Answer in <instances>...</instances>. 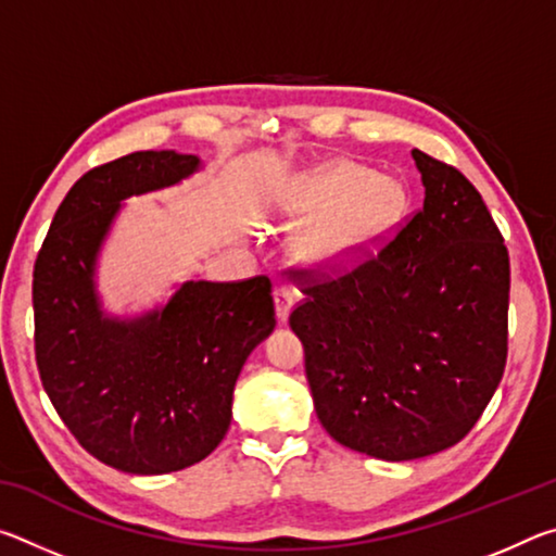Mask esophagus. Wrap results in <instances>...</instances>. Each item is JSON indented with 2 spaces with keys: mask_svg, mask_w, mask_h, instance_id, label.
<instances>
[{
  "mask_svg": "<svg viewBox=\"0 0 556 556\" xmlns=\"http://www.w3.org/2000/svg\"><path fill=\"white\" fill-rule=\"evenodd\" d=\"M291 304H294V291L289 287H277L275 289V306H277V318L285 321L291 312Z\"/></svg>",
  "mask_w": 556,
  "mask_h": 556,
  "instance_id": "esophagus-1",
  "label": "esophagus"
}]
</instances>
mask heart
<instances>
[{"mask_svg":"<svg viewBox=\"0 0 556 556\" xmlns=\"http://www.w3.org/2000/svg\"><path fill=\"white\" fill-rule=\"evenodd\" d=\"M404 193L397 184L375 178L355 164L326 168L306 184L301 211L308 218L331 215L301 240V252L318 265L341 267L368 252L400 220Z\"/></svg>","mask_w":556,"mask_h":556,"instance_id":"obj_1","label":"heart"}]
</instances>
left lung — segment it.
Listing matches in <instances>:
<instances>
[{
	"label": "left lung",
	"instance_id": "1",
	"mask_svg": "<svg viewBox=\"0 0 556 556\" xmlns=\"http://www.w3.org/2000/svg\"><path fill=\"white\" fill-rule=\"evenodd\" d=\"M425 203L353 267L294 269L306 380L338 444L412 460L458 444L507 361L510 257L476 186L412 149Z\"/></svg>",
	"mask_w": 556,
	"mask_h": 556
}]
</instances>
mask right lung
<instances>
[{"label": "right lung", "instance_id": "obj_1", "mask_svg": "<svg viewBox=\"0 0 556 556\" xmlns=\"http://www.w3.org/2000/svg\"><path fill=\"white\" fill-rule=\"evenodd\" d=\"M199 159L135 152L83 174L53 215L34 265L36 365L78 444L125 473L203 460L232 419L244 361L275 331L269 277L186 281L159 312L112 321L92 269L119 201L181 181Z\"/></svg>", "mask_w": 556, "mask_h": 556}]
</instances>
